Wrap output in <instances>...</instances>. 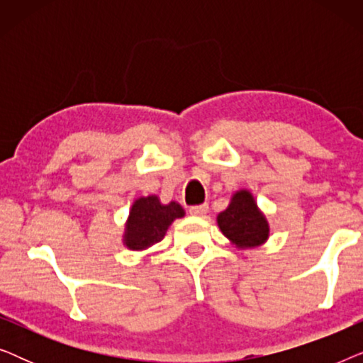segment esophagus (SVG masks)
<instances>
[{"label":"esophagus","mask_w":363,"mask_h":363,"mask_svg":"<svg viewBox=\"0 0 363 363\" xmlns=\"http://www.w3.org/2000/svg\"><path fill=\"white\" fill-rule=\"evenodd\" d=\"M190 215L193 216H205L206 211H208V205L206 203H203V205H195V206H190Z\"/></svg>","instance_id":"obj_1"}]
</instances>
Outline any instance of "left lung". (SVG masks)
Wrapping results in <instances>:
<instances>
[{"label": "left lung", "instance_id": "1", "mask_svg": "<svg viewBox=\"0 0 363 363\" xmlns=\"http://www.w3.org/2000/svg\"><path fill=\"white\" fill-rule=\"evenodd\" d=\"M223 235L240 250L261 246L269 238V225L247 190L236 191L230 206L218 215Z\"/></svg>", "mask_w": 363, "mask_h": 363}]
</instances>
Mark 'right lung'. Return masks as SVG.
Here are the masks:
<instances>
[{
    "label": "right lung",
    "mask_w": 363,
    "mask_h": 363,
    "mask_svg": "<svg viewBox=\"0 0 363 363\" xmlns=\"http://www.w3.org/2000/svg\"><path fill=\"white\" fill-rule=\"evenodd\" d=\"M182 216H185V210L177 201L162 205L155 195L138 198L130 208L123 233V245L133 251L147 250L162 241L168 226Z\"/></svg>",
    "instance_id": "obj_1"
}]
</instances>
